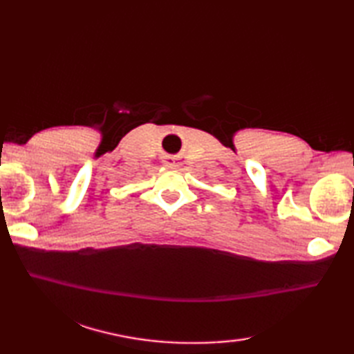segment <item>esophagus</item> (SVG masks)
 Wrapping results in <instances>:
<instances>
[{
  "label": "esophagus",
  "instance_id": "1",
  "mask_svg": "<svg viewBox=\"0 0 354 354\" xmlns=\"http://www.w3.org/2000/svg\"><path fill=\"white\" fill-rule=\"evenodd\" d=\"M167 165H170V167H175V161H170V162H167Z\"/></svg>",
  "mask_w": 354,
  "mask_h": 354
}]
</instances>
